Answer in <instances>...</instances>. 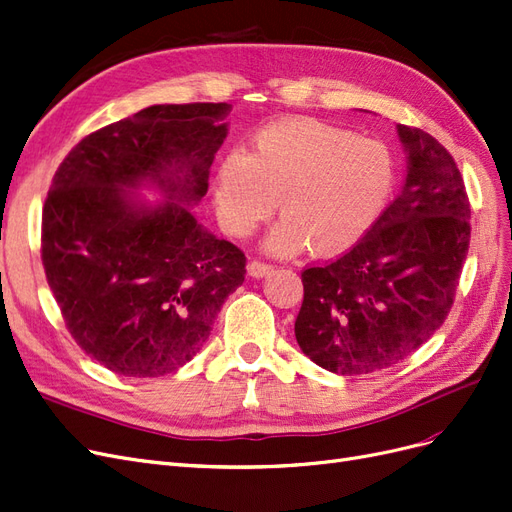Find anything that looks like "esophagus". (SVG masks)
<instances>
[{"instance_id": "1", "label": "esophagus", "mask_w": 512, "mask_h": 512, "mask_svg": "<svg viewBox=\"0 0 512 512\" xmlns=\"http://www.w3.org/2000/svg\"><path fill=\"white\" fill-rule=\"evenodd\" d=\"M271 271H273V264H269V262L252 260V262L248 264V273H250L252 277H264V275H269Z\"/></svg>"}]
</instances>
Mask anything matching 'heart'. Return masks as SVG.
<instances>
[{
    "label": "heart",
    "instance_id": "obj_1",
    "mask_svg": "<svg viewBox=\"0 0 512 512\" xmlns=\"http://www.w3.org/2000/svg\"><path fill=\"white\" fill-rule=\"evenodd\" d=\"M396 161L383 142L313 118L260 129L248 156H226L216 175V207L233 235H250L277 209L284 220L269 252L343 254L360 243L390 203Z\"/></svg>",
    "mask_w": 512,
    "mask_h": 512
}]
</instances>
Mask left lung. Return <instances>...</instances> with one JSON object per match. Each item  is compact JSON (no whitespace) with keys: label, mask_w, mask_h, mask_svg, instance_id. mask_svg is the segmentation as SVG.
<instances>
[{"label":"left lung","mask_w":512,"mask_h":512,"mask_svg":"<svg viewBox=\"0 0 512 512\" xmlns=\"http://www.w3.org/2000/svg\"><path fill=\"white\" fill-rule=\"evenodd\" d=\"M407 182L370 233L337 260L307 267L294 334L339 375H368L411 356L443 326L470 243V201L445 146L398 125Z\"/></svg>","instance_id":"1"}]
</instances>
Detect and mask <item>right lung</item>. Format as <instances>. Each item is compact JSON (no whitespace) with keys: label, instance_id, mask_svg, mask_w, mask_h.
I'll return each mask as SVG.
<instances>
[{"label":"right lung","instance_id":"right-lung-1","mask_svg":"<svg viewBox=\"0 0 512 512\" xmlns=\"http://www.w3.org/2000/svg\"><path fill=\"white\" fill-rule=\"evenodd\" d=\"M228 103L150 105L76 144L42 209V264L65 326L86 356L125 377H161L199 354L245 254L181 205L199 203ZM144 179L169 202L135 204ZM180 200V204H175Z\"/></svg>","mask_w":512,"mask_h":512}]
</instances>
